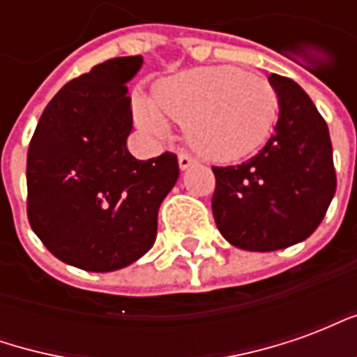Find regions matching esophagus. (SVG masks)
Returning <instances> with one entry per match:
<instances>
[{"label":"esophagus","instance_id":"obj_1","mask_svg":"<svg viewBox=\"0 0 357 357\" xmlns=\"http://www.w3.org/2000/svg\"><path fill=\"white\" fill-rule=\"evenodd\" d=\"M178 162H179V168H181V170H187L191 164H195V158L189 155V153H183V151H181L178 156Z\"/></svg>","mask_w":357,"mask_h":357}]
</instances>
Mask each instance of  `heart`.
<instances>
[{
	"label": "heart",
	"mask_w": 357,
	"mask_h": 357,
	"mask_svg": "<svg viewBox=\"0 0 357 357\" xmlns=\"http://www.w3.org/2000/svg\"><path fill=\"white\" fill-rule=\"evenodd\" d=\"M277 109L268 80L235 66H201L158 82L149 105H137V120L155 135L166 133V120L185 124L187 143L199 155L235 160L268 139Z\"/></svg>",
	"instance_id": "1"
}]
</instances>
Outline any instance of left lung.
Returning a JSON list of instances; mask_svg holds the SVG:
<instances>
[{
  "label": "left lung",
  "instance_id": "1",
  "mask_svg": "<svg viewBox=\"0 0 357 357\" xmlns=\"http://www.w3.org/2000/svg\"><path fill=\"white\" fill-rule=\"evenodd\" d=\"M279 99L275 132L250 160L212 166V212L233 247L269 252L307 239L337 191L329 128L291 78L269 74Z\"/></svg>",
  "mask_w": 357,
  "mask_h": 357
}]
</instances>
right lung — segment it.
I'll return each instance as SVG.
<instances>
[{
	"instance_id": "obj_1",
	"label": "right lung",
	"mask_w": 357,
	"mask_h": 357,
	"mask_svg": "<svg viewBox=\"0 0 357 357\" xmlns=\"http://www.w3.org/2000/svg\"><path fill=\"white\" fill-rule=\"evenodd\" d=\"M143 57L109 59L65 84L42 112L26 160L30 227L59 260L86 271L135 262L156 239V216L178 181L174 153L137 160L128 82Z\"/></svg>"
}]
</instances>
